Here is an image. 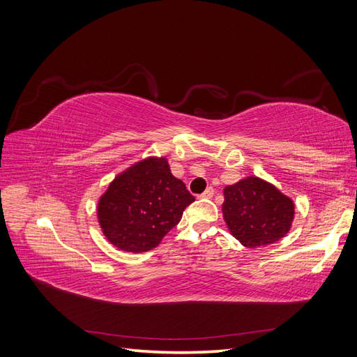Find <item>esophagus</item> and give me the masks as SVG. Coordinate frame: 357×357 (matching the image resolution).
I'll return each instance as SVG.
<instances>
[{
    "label": "esophagus",
    "instance_id": "34e87169",
    "mask_svg": "<svg viewBox=\"0 0 357 357\" xmlns=\"http://www.w3.org/2000/svg\"><path fill=\"white\" fill-rule=\"evenodd\" d=\"M213 195H214V189L213 188H207L201 193L199 198H207L208 199V198H213Z\"/></svg>",
    "mask_w": 357,
    "mask_h": 357
}]
</instances>
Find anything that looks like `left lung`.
<instances>
[{"label":"left lung","mask_w":357,"mask_h":357,"mask_svg":"<svg viewBox=\"0 0 357 357\" xmlns=\"http://www.w3.org/2000/svg\"><path fill=\"white\" fill-rule=\"evenodd\" d=\"M223 219L244 247L274 244L290 231L295 204L274 185L250 176L223 189Z\"/></svg>","instance_id":"1"}]
</instances>
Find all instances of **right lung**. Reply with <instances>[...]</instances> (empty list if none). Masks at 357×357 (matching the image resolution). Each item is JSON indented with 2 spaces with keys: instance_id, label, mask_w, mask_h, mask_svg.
<instances>
[{
  "instance_id": "1",
  "label": "right lung",
  "mask_w": 357,
  "mask_h": 357,
  "mask_svg": "<svg viewBox=\"0 0 357 357\" xmlns=\"http://www.w3.org/2000/svg\"><path fill=\"white\" fill-rule=\"evenodd\" d=\"M195 201L171 174L167 158L150 156L126 168L98 201V223L114 247L142 253L155 248Z\"/></svg>"
}]
</instances>
